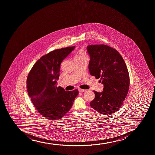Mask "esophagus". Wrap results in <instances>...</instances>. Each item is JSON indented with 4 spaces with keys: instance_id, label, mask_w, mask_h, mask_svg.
Listing matches in <instances>:
<instances>
[{
    "instance_id": "34e87169",
    "label": "esophagus",
    "mask_w": 155,
    "mask_h": 155,
    "mask_svg": "<svg viewBox=\"0 0 155 155\" xmlns=\"http://www.w3.org/2000/svg\"><path fill=\"white\" fill-rule=\"evenodd\" d=\"M79 92H84L86 91V90H84V89H78Z\"/></svg>"
}]
</instances>
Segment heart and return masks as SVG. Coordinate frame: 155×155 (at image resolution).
I'll use <instances>...</instances> for the list:
<instances>
[{"mask_svg": "<svg viewBox=\"0 0 155 155\" xmlns=\"http://www.w3.org/2000/svg\"><path fill=\"white\" fill-rule=\"evenodd\" d=\"M87 56L85 52L83 51H80L78 54H76L75 55V57H82V56Z\"/></svg>", "mask_w": 155, "mask_h": 155, "instance_id": "b5f03b06", "label": "heart"}]
</instances>
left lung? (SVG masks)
Masks as SVG:
<instances>
[{"label":"left lung","instance_id":"1","mask_svg":"<svg viewBox=\"0 0 155 155\" xmlns=\"http://www.w3.org/2000/svg\"><path fill=\"white\" fill-rule=\"evenodd\" d=\"M90 57L89 69L91 75L101 78L104 85L102 92L94 91L95 97L90 106L104 115H111L121 107L128 92L130 79L125 62L120 53L109 46H87Z\"/></svg>","mask_w":155,"mask_h":155}]
</instances>
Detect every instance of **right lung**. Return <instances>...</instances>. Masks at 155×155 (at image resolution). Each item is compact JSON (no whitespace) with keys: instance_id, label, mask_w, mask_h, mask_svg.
Wrapping results in <instances>:
<instances>
[{"instance_id":"obj_1","label":"right lung","mask_w":155,"mask_h":155,"mask_svg":"<svg viewBox=\"0 0 155 155\" xmlns=\"http://www.w3.org/2000/svg\"><path fill=\"white\" fill-rule=\"evenodd\" d=\"M75 46L56 49L35 63L27 79L28 95L38 111L49 120H57L69 111L79 92L57 87L63 60Z\"/></svg>"}]
</instances>
